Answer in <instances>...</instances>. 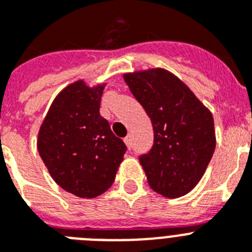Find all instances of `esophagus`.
I'll return each instance as SVG.
<instances>
[{"instance_id": "1", "label": "esophagus", "mask_w": 252, "mask_h": 252, "mask_svg": "<svg viewBox=\"0 0 252 252\" xmlns=\"http://www.w3.org/2000/svg\"><path fill=\"white\" fill-rule=\"evenodd\" d=\"M124 141H125V144H126V145H127V148H128V149H131V146H132V140H131V136H130V135H127V136L125 137Z\"/></svg>"}]
</instances>
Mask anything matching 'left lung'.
<instances>
[{
	"label": "left lung",
	"mask_w": 252,
	"mask_h": 252,
	"mask_svg": "<svg viewBox=\"0 0 252 252\" xmlns=\"http://www.w3.org/2000/svg\"><path fill=\"white\" fill-rule=\"evenodd\" d=\"M124 78L153 124V146L139 158L149 186L168 198L187 194L203 177L215 153L212 113L165 69Z\"/></svg>",
	"instance_id": "8db88e82"
}]
</instances>
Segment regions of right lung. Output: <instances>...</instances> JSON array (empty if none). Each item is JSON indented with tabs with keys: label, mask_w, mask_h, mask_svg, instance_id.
<instances>
[{
	"label": "right lung",
	"mask_w": 252,
	"mask_h": 252,
	"mask_svg": "<svg viewBox=\"0 0 252 252\" xmlns=\"http://www.w3.org/2000/svg\"><path fill=\"white\" fill-rule=\"evenodd\" d=\"M104 86L78 81L51 103L37 137V150L53 179L81 198L101 195L115 182L127 150L99 115Z\"/></svg>",
	"instance_id": "1"
}]
</instances>
